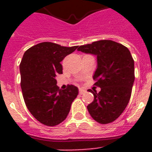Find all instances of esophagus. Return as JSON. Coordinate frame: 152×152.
<instances>
[{"label": "esophagus", "instance_id": "obj_1", "mask_svg": "<svg viewBox=\"0 0 152 152\" xmlns=\"http://www.w3.org/2000/svg\"><path fill=\"white\" fill-rule=\"evenodd\" d=\"M85 92H86V90H84V89H82V88H80V89L79 90V93H80V95H83V94H84Z\"/></svg>", "mask_w": 152, "mask_h": 152}]
</instances>
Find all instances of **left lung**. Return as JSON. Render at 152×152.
<instances>
[{
    "label": "left lung",
    "instance_id": "obj_1",
    "mask_svg": "<svg viewBox=\"0 0 152 152\" xmlns=\"http://www.w3.org/2000/svg\"><path fill=\"white\" fill-rule=\"evenodd\" d=\"M77 50L97 57L93 79L101 91L88 90L94 95V101L87 106L88 112L100 124L113 122L125 110L131 97L135 75L130 51L111 40L94 42L79 46Z\"/></svg>",
    "mask_w": 152,
    "mask_h": 152
}]
</instances>
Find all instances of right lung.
<instances>
[{
  "label": "right lung",
  "instance_id": "add662e5",
  "mask_svg": "<svg viewBox=\"0 0 152 152\" xmlns=\"http://www.w3.org/2000/svg\"><path fill=\"white\" fill-rule=\"evenodd\" d=\"M77 47L45 42L29 48L23 56L20 71L23 99L28 110L43 125L55 126L61 123L78 95L76 86L61 90L56 80L57 75L62 74L61 61Z\"/></svg>",
  "mask_w": 152,
  "mask_h": 152
}]
</instances>
